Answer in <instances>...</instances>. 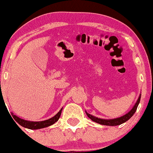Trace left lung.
Wrapping results in <instances>:
<instances>
[{"label":"left lung","instance_id":"obj_1","mask_svg":"<svg viewBox=\"0 0 153 153\" xmlns=\"http://www.w3.org/2000/svg\"><path fill=\"white\" fill-rule=\"evenodd\" d=\"M140 99H141V94L138 96V99L137 100L135 104H134V106L132 107L131 110L128 113H127L126 114H124V115L120 117L114 118V119H102V118H99L96 117L95 116H92V115L89 114L88 113H87L86 111H85V113H86L87 116L90 118L92 121H94V122L98 123V124H102V125H107V126H117V125H120V124L128 121V120L134 115L136 110L138 108V104H139Z\"/></svg>","mask_w":153,"mask_h":153}]
</instances>
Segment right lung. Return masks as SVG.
Instances as JSON below:
<instances>
[{
  "label": "right lung",
  "mask_w": 153,
  "mask_h": 153,
  "mask_svg": "<svg viewBox=\"0 0 153 153\" xmlns=\"http://www.w3.org/2000/svg\"><path fill=\"white\" fill-rule=\"evenodd\" d=\"M62 109L63 108H61V110L55 116L50 118L48 120H43V121H30V120H24V119H22V118L17 117L16 115H14L13 114H11V116L13 117L14 120L18 124H20L22 127H24V128H28V129H31V130H36V129H40V128H47V127L51 126V125L53 124L55 122H57L59 118H60V117H61Z\"/></svg>",
  "instance_id": "add662e5"
}]
</instances>
